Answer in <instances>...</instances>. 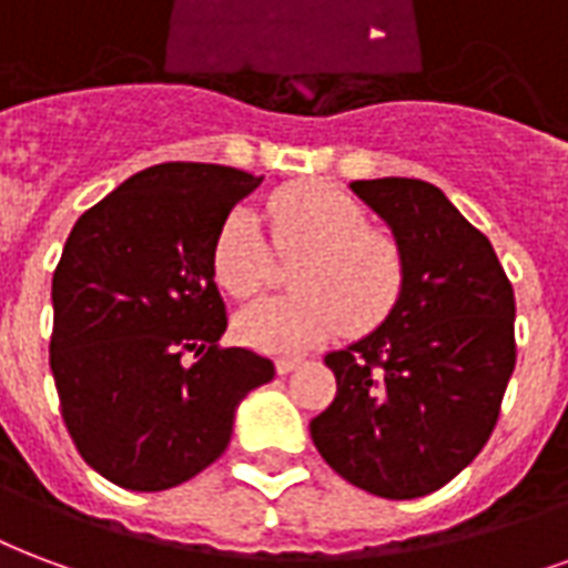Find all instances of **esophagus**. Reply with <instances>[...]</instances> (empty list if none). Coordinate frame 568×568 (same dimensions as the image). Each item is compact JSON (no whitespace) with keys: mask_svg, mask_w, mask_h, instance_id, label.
Masks as SVG:
<instances>
[{"mask_svg":"<svg viewBox=\"0 0 568 568\" xmlns=\"http://www.w3.org/2000/svg\"><path fill=\"white\" fill-rule=\"evenodd\" d=\"M300 365H302V359H296V356H281V359L275 362L278 374H290V371H296Z\"/></svg>","mask_w":568,"mask_h":568,"instance_id":"esophagus-1","label":"esophagus"}]
</instances>
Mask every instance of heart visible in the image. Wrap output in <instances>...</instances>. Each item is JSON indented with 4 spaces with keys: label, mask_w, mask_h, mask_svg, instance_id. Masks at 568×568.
<instances>
[{
    "label": "heart",
    "mask_w": 568,
    "mask_h": 568,
    "mask_svg": "<svg viewBox=\"0 0 568 568\" xmlns=\"http://www.w3.org/2000/svg\"><path fill=\"white\" fill-rule=\"evenodd\" d=\"M272 242L300 257V293L254 302L236 317V335L263 353H302L347 326H377L398 302L404 254L395 236L365 227L362 212L338 187L293 182L266 203ZM212 272L233 300H251L272 278V248L251 209L230 212L212 245Z\"/></svg>",
    "instance_id": "1"
}]
</instances>
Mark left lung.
I'll list each match as a JSON object with an SVG mask.
<instances>
[{"mask_svg": "<svg viewBox=\"0 0 568 568\" xmlns=\"http://www.w3.org/2000/svg\"><path fill=\"white\" fill-rule=\"evenodd\" d=\"M392 230L404 284L381 326L326 356L338 392L311 440L362 491L413 500L481 452L515 371V293L485 233L422 179H362Z\"/></svg>", "mask_w": 568, "mask_h": 568, "instance_id": "8db88e82", "label": "left lung"}]
</instances>
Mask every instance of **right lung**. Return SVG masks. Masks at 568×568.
I'll use <instances>...</instances> for the list:
<instances>
[{"instance_id":"add662e5","label":"right lung","mask_w":568,"mask_h":568,"mask_svg":"<svg viewBox=\"0 0 568 568\" xmlns=\"http://www.w3.org/2000/svg\"><path fill=\"white\" fill-rule=\"evenodd\" d=\"M263 176L170 161L77 219L53 272L50 371L83 462L128 491L176 488L227 449L236 407L275 377L227 329L212 245ZM199 362L185 366L181 356Z\"/></svg>"}]
</instances>
